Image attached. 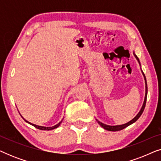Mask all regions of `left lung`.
<instances>
[{
  "label": "left lung",
  "instance_id": "obj_1",
  "mask_svg": "<svg viewBox=\"0 0 161 161\" xmlns=\"http://www.w3.org/2000/svg\"><path fill=\"white\" fill-rule=\"evenodd\" d=\"M133 54H134V56H135L136 58V59H137V61H138V63H139V64L141 65L140 61H139V59H138V58L137 57V56H136V55L134 53H133ZM142 74H143V75H144V80H145V85H146V86H145V88H146V90H145V91H146V93H145V97H144V103H143V105H142V108H141V110H140V111L138 112V114L135 116V117L133 119L130 120V122H128L127 123H125V124L121 125H115V126H111V125H108L103 124V123L100 122V121H98L97 119H96L97 121L98 124L100 125V126L103 127V128H104L105 130H108V131H119V130H121L125 128V127H127V126H129V125H130L133 124V123L136 122V121L138 119V118L140 117L141 115H142V113H143V111H144V110L145 105H146L147 96V84L146 77H145L144 72H143L142 70Z\"/></svg>",
  "mask_w": 161,
  "mask_h": 161
}]
</instances>
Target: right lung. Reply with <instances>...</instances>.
Listing matches in <instances>:
<instances>
[{"instance_id": "add662e5", "label": "right lung", "mask_w": 161, "mask_h": 161, "mask_svg": "<svg viewBox=\"0 0 161 161\" xmlns=\"http://www.w3.org/2000/svg\"><path fill=\"white\" fill-rule=\"evenodd\" d=\"M22 117H23V116H22ZM23 119L26 122L28 123V124L31 125H33V126H34V127H36V128L39 129V130H53V129H56V128H57V127H58L60 126V125L61 124V122H62V120H63V119H62V120L60 122L58 123V124L56 125H54V126H53V127H43V126H39V125H36L32 124V123H31V122H28L27 120H25V119H24L23 117Z\"/></svg>"}]
</instances>
